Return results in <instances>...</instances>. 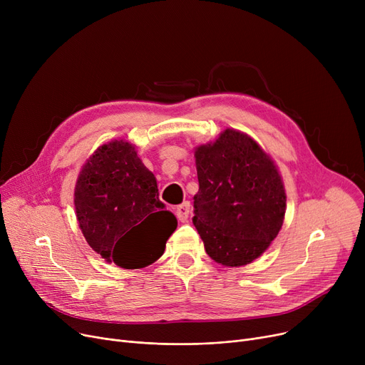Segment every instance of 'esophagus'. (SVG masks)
<instances>
[{"instance_id":"34e87169","label":"esophagus","mask_w":365,"mask_h":365,"mask_svg":"<svg viewBox=\"0 0 365 365\" xmlns=\"http://www.w3.org/2000/svg\"><path fill=\"white\" fill-rule=\"evenodd\" d=\"M189 210H190V205H189L187 201H183L180 205L176 207V215H178L180 222H183V223L187 222V219H189Z\"/></svg>"}]
</instances>
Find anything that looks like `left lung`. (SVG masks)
<instances>
[{
    "label": "left lung",
    "instance_id": "obj_1",
    "mask_svg": "<svg viewBox=\"0 0 365 365\" xmlns=\"http://www.w3.org/2000/svg\"><path fill=\"white\" fill-rule=\"evenodd\" d=\"M200 189L192 222L215 262L238 267L281 231L287 195L278 165L247 133L223 130L194 150Z\"/></svg>",
    "mask_w": 365,
    "mask_h": 365
}]
</instances>
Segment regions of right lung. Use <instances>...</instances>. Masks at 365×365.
I'll return each instance as SVG.
<instances>
[{
  "instance_id": "obj_1",
  "label": "right lung",
  "mask_w": 365,
  "mask_h": 365,
  "mask_svg": "<svg viewBox=\"0 0 365 365\" xmlns=\"http://www.w3.org/2000/svg\"><path fill=\"white\" fill-rule=\"evenodd\" d=\"M73 204L87 244L124 269L157 262L178 227L176 216L158 200L153 173L124 139L110 140L88 157L75 183Z\"/></svg>"
}]
</instances>
